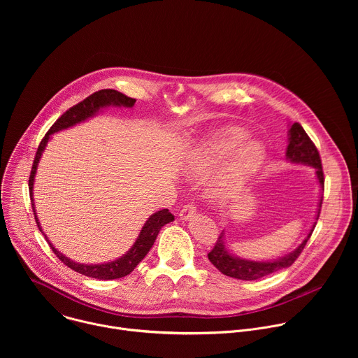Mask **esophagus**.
<instances>
[{"label": "esophagus", "mask_w": 358, "mask_h": 358, "mask_svg": "<svg viewBox=\"0 0 358 358\" xmlns=\"http://www.w3.org/2000/svg\"><path fill=\"white\" fill-rule=\"evenodd\" d=\"M195 213H196L195 206H192V203H187V206L182 207V210L180 211V218L184 221H188L195 215Z\"/></svg>", "instance_id": "esophagus-1"}]
</instances>
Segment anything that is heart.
Returning a JSON list of instances; mask_svg holds the SVG:
<instances>
[{
  "label": "heart",
  "instance_id": "1",
  "mask_svg": "<svg viewBox=\"0 0 358 358\" xmlns=\"http://www.w3.org/2000/svg\"><path fill=\"white\" fill-rule=\"evenodd\" d=\"M242 129L231 127L198 143L187 156L182 173L189 180L206 178L217 166H225L210 184L217 199L231 198L249 178L259 171L265 160V147L257 140H248Z\"/></svg>",
  "mask_w": 358,
  "mask_h": 358
}]
</instances>
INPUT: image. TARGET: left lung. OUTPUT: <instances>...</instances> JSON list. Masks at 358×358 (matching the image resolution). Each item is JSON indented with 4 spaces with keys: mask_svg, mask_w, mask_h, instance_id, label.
Segmentation results:
<instances>
[{
    "mask_svg": "<svg viewBox=\"0 0 358 358\" xmlns=\"http://www.w3.org/2000/svg\"><path fill=\"white\" fill-rule=\"evenodd\" d=\"M289 144L286 148V160L294 164H306L315 169L317 181L320 184L322 191H324V176H323V167H322V160L319 156V151L308 133L304 131V129L299 123L290 124L289 133H287ZM322 202H323V194L320 196L319 206H317V214H316V222L313 224L310 232L303 239V242L292 252L282 258L273 259V261H250V259H243L239 257H235L234 253L228 250L225 246V232L222 231L221 235L217 239L215 246L213 250L208 253V259L210 262L224 275L241 280H257L264 276H268L271 273H275L280 269L289 268L290 265L294 264L299 255L301 253L303 248L308 243L309 238L312 236V232L317 224L320 210H322Z\"/></svg>",
    "mask_w": 358,
    "mask_h": 358,
    "instance_id": "1",
    "label": "left lung"
}]
</instances>
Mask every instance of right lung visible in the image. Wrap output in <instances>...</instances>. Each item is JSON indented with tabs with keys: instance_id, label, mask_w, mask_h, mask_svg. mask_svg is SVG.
<instances>
[{
	"instance_id": "right-lung-1",
	"label": "right lung",
	"mask_w": 358,
	"mask_h": 358,
	"mask_svg": "<svg viewBox=\"0 0 358 358\" xmlns=\"http://www.w3.org/2000/svg\"><path fill=\"white\" fill-rule=\"evenodd\" d=\"M136 103V99L129 97L117 90L113 89H101L99 92H94L93 94H90L89 97H86L85 100H82L80 103L75 105L73 108H71L69 110H66L54 124L48 130V133L45 134V137L42 138L36 156L34 160V166L31 170V176H29V196H31V203H32V211L35 215V221L36 225L39 228V231L42 232V228L39 225V220L36 217V211H35V203H34V181H35V174H36V169H38V163L42 157V152L46 147L48 140L50 138L54 133H58L61 130L69 129L78 123H82L85 120H87L89 117H93L100 109L103 108H109V106H115V108H133ZM174 221V215L169 211V210H162L157 211L152 215H150L145 221V224L143 225L136 242L133 243V246L123 255V257L112 261V262H106V264H97V265H87V264H78L75 261H71L69 258H66L64 253H61L58 249H55V246L49 242L48 236L43 234L45 239L48 241L49 246L52 248L54 253L57 257L71 269H73L78 273H82L85 276L89 278H94V279H100V280H112V279H119V278H124L129 273H131L134 271V268L144 259L145 255L148 253V250L151 249V246L155 245V241L160 232V229L169 224Z\"/></svg>"
}]
</instances>
